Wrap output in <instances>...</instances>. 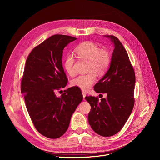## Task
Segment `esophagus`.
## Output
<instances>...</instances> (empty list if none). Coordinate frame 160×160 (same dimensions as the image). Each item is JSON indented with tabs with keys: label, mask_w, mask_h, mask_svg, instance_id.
Wrapping results in <instances>:
<instances>
[{
	"label": "esophagus",
	"mask_w": 160,
	"mask_h": 160,
	"mask_svg": "<svg viewBox=\"0 0 160 160\" xmlns=\"http://www.w3.org/2000/svg\"><path fill=\"white\" fill-rule=\"evenodd\" d=\"M82 95H83V100H85V98L86 96V93L84 92V91H82Z\"/></svg>",
	"instance_id": "esophagus-1"
}]
</instances>
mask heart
Returning a JSON list of instances; mask_svg holds the SVG:
<instances>
[{"label":"heart","instance_id":"heart-1","mask_svg":"<svg viewBox=\"0 0 160 160\" xmlns=\"http://www.w3.org/2000/svg\"><path fill=\"white\" fill-rule=\"evenodd\" d=\"M75 52L79 58L88 61V71L90 72L77 76L72 80L71 84L72 86L87 90L95 82L96 72L101 75L106 72L110 64V56L106 50L100 49L96 43L90 41L80 43L75 49ZM74 64L73 56L71 54H67L63 62V67L66 73L70 76L75 73Z\"/></svg>","mask_w":160,"mask_h":160}]
</instances>
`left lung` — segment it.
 I'll list each match as a JSON object with an SVG mask.
<instances>
[{
    "instance_id": "obj_1",
    "label": "left lung",
    "mask_w": 160,
    "mask_h": 160,
    "mask_svg": "<svg viewBox=\"0 0 160 160\" xmlns=\"http://www.w3.org/2000/svg\"><path fill=\"white\" fill-rule=\"evenodd\" d=\"M114 45L109 68L95 85L97 93L106 94V98L86 96L91 110L88 123L94 131L103 137L118 133L129 118L134 106L135 76L128 54L120 41L113 35H104ZM101 95V94H100Z\"/></svg>"
}]
</instances>
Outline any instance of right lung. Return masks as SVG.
Wrapping results in <instances>:
<instances>
[{"instance_id":"obj_1","label":"right lung","mask_w":160,"mask_h":160,"mask_svg":"<svg viewBox=\"0 0 160 160\" xmlns=\"http://www.w3.org/2000/svg\"><path fill=\"white\" fill-rule=\"evenodd\" d=\"M77 38L54 35L35 48L27 58L21 85L30 118L39 133L50 139L62 136L83 100L80 89L72 87L61 97L56 92L68 79L62 57L64 48Z\"/></svg>"}]
</instances>
